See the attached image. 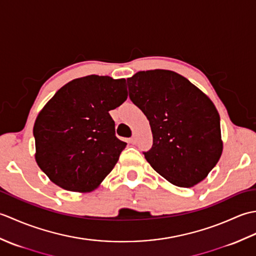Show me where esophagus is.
Returning <instances> with one entry per match:
<instances>
[{
    "instance_id": "34e87169",
    "label": "esophagus",
    "mask_w": 256,
    "mask_h": 256,
    "mask_svg": "<svg viewBox=\"0 0 256 256\" xmlns=\"http://www.w3.org/2000/svg\"><path fill=\"white\" fill-rule=\"evenodd\" d=\"M136 142H138V138L135 136V135H133V136H132L131 138H130V143H131V144H135Z\"/></svg>"
}]
</instances>
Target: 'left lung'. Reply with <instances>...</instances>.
<instances>
[{
    "mask_svg": "<svg viewBox=\"0 0 256 256\" xmlns=\"http://www.w3.org/2000/svg\"><path fill=\"white\" fill-rule=\"evenodd\" d=\"M130 99L142 111L153 133L143 152L150 166L178 187L206 178L222 154L220 116L197 86L170 70H148L128 79Z\"/></svg>",
    "mask_w": 256,
    "mask_h": 256,
    "instance_id": "obj_1",
    "label": "left lung"
}]
</instances>
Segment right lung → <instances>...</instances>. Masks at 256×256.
I'll use <instances>...</instances> for the list:
<instances>
[{"label":"right lung","mask_w":256,"mask_h":256,"mask_svg":"<svg viewBox=\"0 0 256 256\" xmlns=\"http://www.w3.org/2000/svg\"><path fill=\"white\" fill-rule=\"evenodd\" d=\"M126 99L125 79L108 76L74 79L56 92L32 130L36 162L54 184L79 192L99 186L126 146L108 113Z\"/></svg>","instance_id":"obj_1"}]
</instances>
